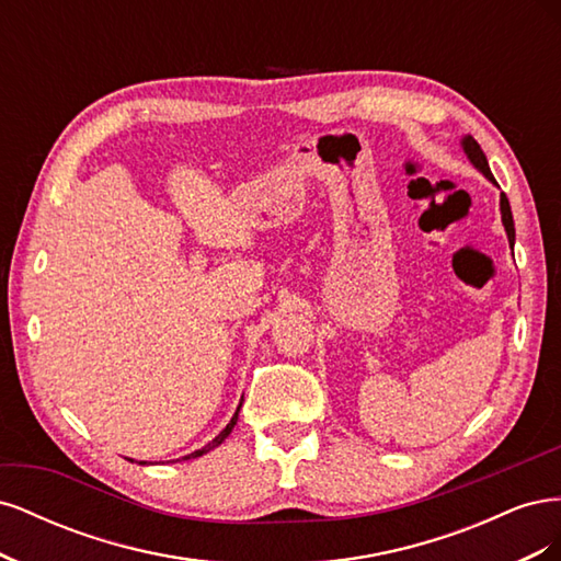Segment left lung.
<instances>
[{
  "instance_id": "left-lung-1",
  "label": "left lung",
  "mask_w": 561,
  "mask_h": 561,
  "mask_svg": "<svg viewBox=\"0 0 561 561\" xmlns=\"http://www.w3.org/2000/svg\"><path fill=\"white\" fill-rule=\"evenodd\" d=\"M461 147H463V151H466V157L470 159V163L478 168V171L489 180V182H494L496 184V180H494V175H491V171H489V161H486V157H484V151H482V147L478 145V140L472 138V135H466V138L461 140ZM501 219H503V227H505V233H507V241H511V245L515 243V222H513V213H511V203H507V196L501 192Z\"/></svg>"
}]
</instances>
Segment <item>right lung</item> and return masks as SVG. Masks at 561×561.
I'll list each match as a JSON object with an SVG mask.
<instances>
[{
  "mask_svg": "<svg viewBox=\"0 0 561 561\" xmlns=\"http://www.w3.org/2000/svg\"><path fill=\"white\" fill-rule=\"evenodd\" d=\"M239 410H241V404H239ZM239 410H236V414L231 416V421L227 423V428L222 431V433H219L215 439H213V443H208L206 447H201V449H196V451H192V454H186V456H182V461H186V458H196V456H203V454H208L210 449H215V447H219V445H222L225 443V439L229 437V433L233 431V426H236V421H239ZM142 466H145V461H140Z\"/></svg>",
  "mask_w": 561,
  "mask_h": 561,
  "instance_id": "add662e5",
  "label": "right lung"
}]
</instances>
